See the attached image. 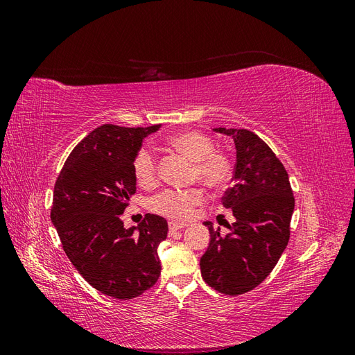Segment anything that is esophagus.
I'll return each instance as SVG.
<instances>
[{
    "instance_id": "1",
    "label": "esophagus",
    "mask_w": 355,
    "mask_h": 355,
    "mask_svg": "<svg viewBox=\"0 0 355 355\" xmlns=\"http://www.w3.org/2000/svg\"><path fill=\"white\" fill-rule=\"evenodd\" d=\"M187 227L185 223H178V222H170L168 223V232L170 234H173V232H176V231H179V230H184Z\"/></svg>"
}]
</instances>
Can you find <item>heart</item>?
<instances>
[{"mask_svg": "<svg viewBox=\"0 0 355 355\" xmlns=\"http://www.w3.org/2000/svg\"><path fill=\"white\" fill-rule=\"evenodd\" d=\"M167 144L192 161L191 178L198 179L210 189H223L230 184L234 171L232 158L216 149L213 137L198 132L185 130L171 135ZM133 175L139 187L154 188L158 182L157 157L151 148L142 146L133 158ZM204 200L202 191L192 188L188 191L166 189L153 198L151 210L173 220H187L192 211Z\"/></svg>", "mask_w": 355, "mask_h": 355, "instance_id": "obj_1", "label": "heart"}]
</instances>
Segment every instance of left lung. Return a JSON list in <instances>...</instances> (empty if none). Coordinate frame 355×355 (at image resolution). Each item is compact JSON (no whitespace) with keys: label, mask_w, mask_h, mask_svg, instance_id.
<instances>
[{"label":"left lung","mask_w":355,"mask_h":355,"mask_svg":"<svg viewBox=\"0 0 355 355\" xmlns=\"http://www.w3.org/2000/svg\"><path fill=\"white\" fill-rule=\"evenodd\" d=\"M232 137L235 168L232 187L222 204L235 223L222 237L211 222L210 243L201 256V277L220 293L237 296L259 286L274 270L290 237L295 198L288 175L262 139L245 128H213Z\"/></svg>","instance_id":"1"}]
</instances>
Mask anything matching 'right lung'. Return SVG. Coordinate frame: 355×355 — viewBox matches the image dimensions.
<instances>
[{"label": "right lung", "mask_w": 355, "mask_h": 355, "mask_svg": "<svg viewBox=\"0 0 355 355\" xmlns=\"http://www.w3.org/2000/svg\"><path fill=\"white\" fill-rule=\"evenodd\" d=\"M159 127L94 128L69 154L53 192L50 218L69 261L90 286L120 300L141 296L161 272L167 220L151 213L137 227L121 220L136 192L133 158Z\"/></svg>", "instance_id": "right-lung-1"}]
</instances>
